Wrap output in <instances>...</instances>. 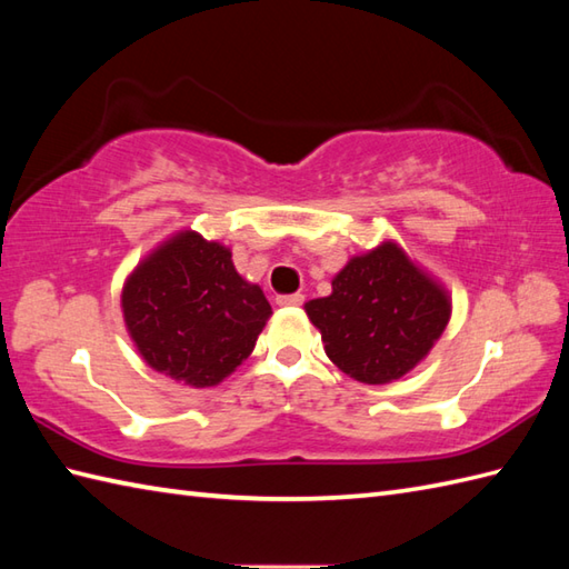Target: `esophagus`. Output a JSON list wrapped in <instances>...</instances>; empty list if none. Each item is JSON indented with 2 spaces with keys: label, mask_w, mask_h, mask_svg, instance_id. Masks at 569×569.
Returning a JSON list of instances; mask_svg holds the SVG:
<instances>
[{
  "label": "esophagus",
  "mask_w": 569,
  "mask_h": 569,
  "mask_svg": "<svg viewBox=\"0 0 569 569\" xmlns=\"http://www.w3.org/2000/svg\"><path fill=\"white\" fill-rule=\"evenodd\" d=\"M306 300L303 293H286V296H276V306L281 308H296Z\"/></svg>",
  "instance_id": "1"
}]
</instances>
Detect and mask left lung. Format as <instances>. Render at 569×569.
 <instances>
[{"label": "left lung", "instance_id": "1", "mask_svg": "<svg viewBox=\"0 0 569 569\" xmlns=\"http://www.w3.org/2000/svg\"><path fill=\"white\" fill-rule=\"evenodd\" d=\"M306 312L325 355L355 381L381 386L406 377L430 355L452 316L447 288L393 239L349 259L332 293Z\"/></svg>", "mask_w": 569, "mask_h": 569}]
</instances>
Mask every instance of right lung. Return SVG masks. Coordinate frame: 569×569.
Returning <instances> with one entry per match:
<instances>
[{
	"label": "right lung",
	"instance_id": "obj_1",
	"mask_svg": "<svg viewBox=\"0 0 569 569\" xmlns=\"http://www.w3.org/2000/svg\"><path fill=\"white\" fill-rule=\"evenodd\" d=\"M122 316L153 371L210 389L251 355L271 306L237 273L229 247L180 229L127 276Z\"/></svg>",
	"mask_w": 569,
	"mask_h": 569
}]
</instances>
